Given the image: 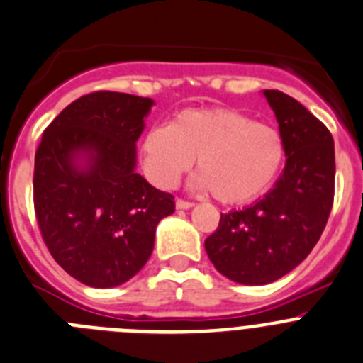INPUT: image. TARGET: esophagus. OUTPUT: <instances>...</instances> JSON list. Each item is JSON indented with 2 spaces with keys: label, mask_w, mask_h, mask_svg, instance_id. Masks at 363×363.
Listing matches in <instances>:
<instances>
[{
  "label": "esophagus",
  "mask_w": 363,
  "mask_h": 363,
  "mask_svg": "<svg viewBox=\"0 0 363 363\" xmlns=\"http://www.w3.org/2000/svg\"><path fill=\"white\" fill-rule=\"evenodd\" d=\"M192 205H194L192 201L182 200V198H178V200H176V209H191Z\"/></svg>",
  "instance_id": "34e87169"
}]
</instances>
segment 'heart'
<instances>
[{"instance_id": "1", "label": "heart", "mask_w": 363, "mask_h": 363, "mask_svg": "<svg viewBox=\"0 0 363 363\" xmlns=\"http://www.w3.org/2000/svg\"><path fill=\"white\" fill-rule=\"evenodd\" d=\"M196 159L194 187L221 203H245L264 194L280 174L285 145L274 127L236 108H185L169 125L147 130L140 143L143 171L171 189Z\"/></svg>"}]
</instances>
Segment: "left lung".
<instances>
[{
    "mask_svg": "<svg viewBox=\"0 0 363 363\" xmlns=\"http://www.w3.org/2000/svg\"><path fill=\"white\" fill-rule=\"evenodd\" d=\"M285 145V169L262 200L221 214L205 240L214 267L243 285H265L307 258L322 236L335 200V142L300 101L264 91Z\"/></svg>",
    "mask_w": 363,
    "mask_h": 363,
    "instance_id": "1",
    "label": "left lung"
}]
</instances>
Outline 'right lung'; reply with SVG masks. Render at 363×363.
<instances>
[{
    "instance_id": "obj_1",
    "label": "right lung",
    "mask_w": 363,
    "mask_h": 363,
    "mask_svg": "<svg viewBox=\"0 0 363 363\" xmlns=\"http://www.w3.org/2000/svg\"><path fill=\"white\" fill-rule=\"evenodd\" d=\"M152 104L91 92L63 108L38 145L34 211L41 236L56 264L91 287L130 280L152 255L160 220L174 213V196L134 171Z\"/></svg>"
}]
</instances>
